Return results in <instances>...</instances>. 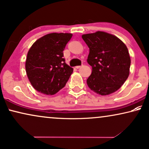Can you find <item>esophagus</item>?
<instances>
[{
	"label": "esophagus",
	"mask_w": 149,
	"mask_h": 149,
	"mask_svg": "<svg viewBox=\"0 0 149 149\" xmlns=\"http://www.w3.org/2000/svg\"><path fill=\"white\" fill-rule=\"evenodd\" d=\"M80 67H81V66H76V69H79V68H80Z\"/></svg>",
	"instance_id": "34e87169"
}]
</instances>
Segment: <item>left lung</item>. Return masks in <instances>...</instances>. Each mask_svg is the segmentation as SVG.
Masks as SVG:
<instances>
[{
	"label": "left lung",
	"instance_id": "left-lung-1",
	"mask_svg": "<svg viewBox=\"0 0 149 149\" xmlns=\"http://www.w3.org/2000/svg\"><path fill=\"white\" fill-rule=\"evenodd\" d=\"M89 48L87 62L92 67L86 80L90 89L101 95L118 91L129 76L131 58L126 45L104 31L82 36Z\"/></svg>",
	"mask_w": 149,
	"mask_h": 149
}]
</instances>
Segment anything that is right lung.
I'll list each match as a JSON object with an SVG mask.
<instances>
[{
    "mask_svg": "<svg viewBox=\"0 0 149 149\" xmlns=\"http://www.w3.org/2000/svg\"><path fill=\"white\" fill-rule=\"evenodd\" d=\"M73 34L51 33L36 41L28 51L25 69L36 91L54 95L65 86L73 69L66 64L63 51Z\"/></svg>",
    "mask_w": 149,
    "mask_h": 149,
    "instance_id": "obj_1",
    "label": "right lung"
}]
</instances>
